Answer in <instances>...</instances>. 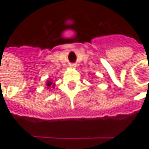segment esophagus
Here are the masks:
<instances>
[{
	"instance_id": "esophagus-1",
	"label": "esophagus",
	"mask_w": 149,
	"mask_h": 149,
	"mask_svg": "<svg viewBox=\"0 0 149 149\" xmlns=\"http://www.w3.org/2000/svg\"><path fill=\"white\" fill-rule=\"evenodd\" d=\"M75 65H70V67H74Z\"/></svg>"
}]
</instances>
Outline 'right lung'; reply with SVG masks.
I'll return each instance as SVG.
<instances>
[{
    "mask_svg": "<svg viewBox=\"0 0 149 149\" xmlns=\"http://www.w3.org/2000/svg\"><path fill=\"white\" fill-rule=\"evenodd\" d=\"M45 87L47 88V89H49V91L52 90V89H54V88H55V83H53L52 80L49 79V80H48V81H46Z\"/></svg>",
    "mask_w": 149,
    "mask_h": 149,
    "instance_id": "add662e5",
    "label": "right lung"
}]
</instances>
